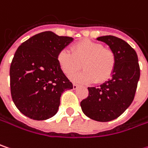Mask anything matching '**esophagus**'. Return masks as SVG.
Returning <instances> with one entry per match:
<instances>
[{"label":"esophagus","instance_id":"esophagus-1","mask_svg":"<svg viewBox=\"0 0 148 148\" xmlns=\"http://www.w3.org/2000/svg\"><path fill=\"white\" fill-rule=\"evenodd\" d=\"M79 87V86L78 84H73V89H74V90H77Z\"/></svg>","mask_w":148,"mask_h":148}]
</instances>
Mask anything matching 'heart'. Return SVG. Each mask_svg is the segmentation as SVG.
I'll return each instance as SVG.
<instances>
[{
	"instance_id": "b5f03b06",
	"label": "heart",
	"mask_w": 148,
	"mask_h": 148,
	"mask_svg": "<svg viewBox=\"0 0 148 148\" xmlns=\"http://www.w3.org/2000/svg\"><path fill=\"white\" fill-rule=\"evenodd\" d=\"M72 53L63 49L57 57L58 65L66 75H71L79 69L83 71L71 76V79L79 84L106 81L113 74L116 57L114 53L99 42L82 40L72 47Z\"/></svg>"
}]
</instances>
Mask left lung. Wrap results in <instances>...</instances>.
Instances as JSON below:
<instances>
[{
  "mask_svg": "<svg viewBox=\"0 0 148 148\" xmlns=\"http://www.w3.org/2000/svg\"><path fill=\"white\" fill-rule=\"evenodd\" d=\"M96 39L107 44L116 57L111 79L99 87H88L89 96L80 102L84 114L94 121H110L119 117L134 99L140 68L136 53L126 42L114 36Z\"/></svg>",
  "mask_w": 148,
  "mask_h": 148,
  "instance_id": "obj_1",
  "label": "left lung"
}]
</instances>
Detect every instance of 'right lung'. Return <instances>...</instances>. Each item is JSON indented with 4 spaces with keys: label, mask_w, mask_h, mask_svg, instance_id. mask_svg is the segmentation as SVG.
I'll return each instance as SVG.
<instances>
[{
    "label": "right lung",
    "mask_w": 148,
    "mask_h": 148,
    "mask_svg": "<svg viewBox=\"0 0 148 148\" xmlns=\"http://www.w3.org/2000/svg\"><path fill=\"white\" fill-rule=\"evenodd\" d=\"M73 41L48 31L32 36L16 51L10 68L11 94L24 116L37 121L53 117L63 92L73 89L57 59Z\"/></svg>",
    "instance_id": "obj_1"
}]
</instances>
